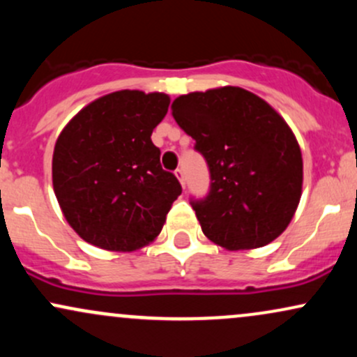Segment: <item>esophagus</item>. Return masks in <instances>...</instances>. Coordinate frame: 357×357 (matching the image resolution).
<instances>
[{"instance_id":"34e87169","label":"esophagus","mask_w":357,"mask_h":357,"mask_svg":"<svg viewBox=\"0 0 357 357\" xmlns=\"http://www.w3.org/2000/svg\"><path fill=\"white\" fill-rule=\"evenodd\" d=\"M176 178L179 179V183H181L183 188L186 186V176H184V171L183 169H176Z\"/></svg>"}]
</instances>
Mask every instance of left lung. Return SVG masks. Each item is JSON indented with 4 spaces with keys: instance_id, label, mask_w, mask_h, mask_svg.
<instances>
[{
    "instance_id": "8db88e82",
    "label": "left lung",
    "mask_w": 357,
    "mask_h": 357,
    "mask_svg": "<svg viewBox=\"0 0 357 357\" xmlns=\"http://www.w3.org/2000/svg\"><path fill=\"white\" fill-rule=\"evenodd\" d=\"M171 110L210 167V192L191 203L204 235L230 252L280 236L304 181L301 146L284 117L231 85L179 96Z\"/></svg>"
}]
</instances>
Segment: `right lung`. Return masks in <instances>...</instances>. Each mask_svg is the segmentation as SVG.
<instances>
[{
    "label": "right lung",
    "mask_w": 357,
    "mask_h": 357,
    "mask_svg": "<svg viewBox=\"0 0 357 357\" xmlns=\"http://www.w3.org/2000/svg\"><path fill=\"white\" fill-rule=\"evenodd\" d=\"M169 96L117 90L85 105L61 129L52 159L53 191L82 240L134 252L155 240L181 184L161 167L151 141Z\"/></svg>",
    "instance_id": "obj_1"
}]
</instances>
